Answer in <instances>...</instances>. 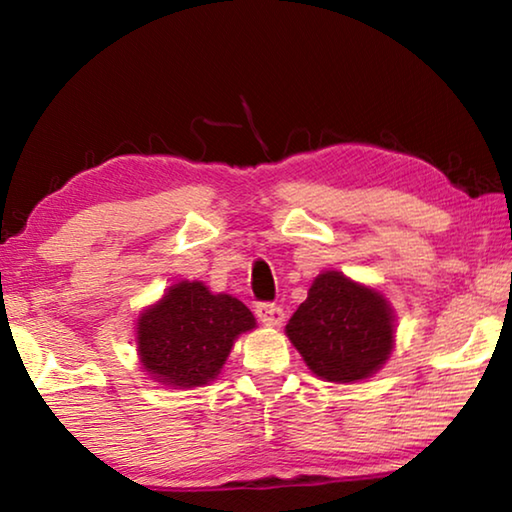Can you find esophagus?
Instances as JSON below:
<instances>
[{
  "instance_id": "obj_1",
  "label": "esophagus",
  "mask_w": 512,
  "mask_h": 512,
  "mask_svg": "<svg viewBox=\"0 0 512 512\" xmlns=\"http://www.w3.org/2000/svg\"><path fill=\"white\" fill-rule=\"evenodd\" d=\"M255 314L268 327H280L284 323V311L277 305H271V302H262V305H257Z\"/></svg>"
}]
</instances>
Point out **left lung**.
I'll use <instances>...</instances> for the list:
<instances>
[{
  "instance_id": "1",
  "label": "left lung",
  "mask_w": 512,
  "mask_h": 512,
  "mask_svg": "<svg viewBox=\"0 0 512 512\" xmlns=\"http://www.w3.org/2000/svg\"><path fill=\"white\" fill-rule=\"evenodd\" d=\"M284 332L316 377L354 384L391 359L395 311L377 289L341 271H323Z\"/></svg>"
}]
</instances>
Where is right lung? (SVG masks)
Listing matches in <instances>:
<instances>
[{
  "instance_id": "right-lung-1",
  "label": "right lung",
  "mask_w": 512,
  "mask_h": 512,
  "mask_svg": "<svg viewBox=\"0 0 512 512\" xmlns=\"http://www.w3.org/2000/svg\"><path fill=\"white\" fill-rule=\"evenodd\" d=\"M255 316L228 293L180 280L137 318V354L146 375L171 388L205 386L221 375L232 345Z\"/></svg>"
}]
</instances>
